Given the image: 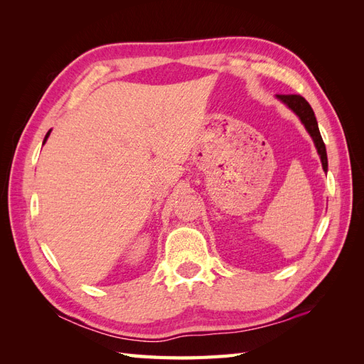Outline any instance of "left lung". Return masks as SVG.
<instances>
[{"mask_svg": "<svg viewBox=\"0 0 364 364\" xmlns=\"http://www.w3.org/2000/svg\"><path fill=\"white\" fill-rule=\"evenodd\" d=\"M278 98L287 105L291 111L301 118L305 129L308 130V134L311 135V138L314 141L318 155H321L322 167L326 171L328 170V158H326L325 142L322 139L321 132H318L317 121H316V117H314V112H313L310 103H308L302 95H297V94H278Z\"/></svg>", "mask_w": 364, "mask_h": 364, "instance_id": "left-lung-1", "label": "left lung"}]
</instances>
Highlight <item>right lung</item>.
<instances>
[{"label": "right lung", "instance_id": "obj_1", "mask_svg": "<svg viewBox=\"0 0 364 364\" xmlns=\"http://www.w3.org/2000/svg\"><path fill=\"white\" fill-rule=\"evenodd\" d=\"M50 132H51V130H48V134L46 135V139H43V142H46V141H47V138H48V135H50Z\"/></svg>", "mask_w": 364, "mask_h": 364}]
</instances>
